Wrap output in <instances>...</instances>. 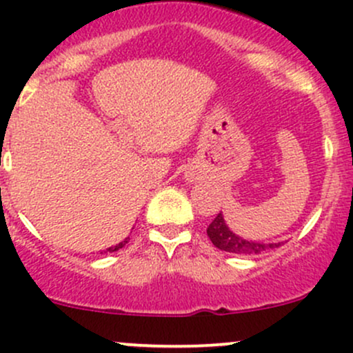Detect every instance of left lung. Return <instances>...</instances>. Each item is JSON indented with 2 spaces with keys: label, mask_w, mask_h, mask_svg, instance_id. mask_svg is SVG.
<instances>
[{
  "label": "left lung",
  "mask_w": 353,
  "mask_h": 353,
  "mask_svg": "<svg viewBox=\"0 0 353 353\" xmlns=\"http://www.w3.org/2000/svg\"><path fill=\"white\" fill-rule=\"evenodd\" d=\"M207 236L210 237L212 244H214L217 249H221V251L241 254V256L261 254L268 251V249L279 248V245L283 244V242H269V244H264V242L248 241V239L237 236L236 232H232V230L229 229L222 212L214 219V221H212L210 225L207 227Z\"/></svg>",
  "instance_id": "8db88e82"
}]
</instances>
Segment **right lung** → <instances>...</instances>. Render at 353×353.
Segmentation results:
<instances>
[{
	"instance_id": "1",
	"label": "right lung",
	"mask_w": 353,
	"mask_h": 353,
	"mask_svg": "<svg viewBox=\"0 0 353 353\" xmlns=\"http://www.w3.org/2000/svg\"><path fill=\"white\" fill-rule=\"evenodd\" d=\"M128 239H130V237H126V239H124V241H121V242H119V244L112 245V248L105 249V251H104V252H114V251H119V249H121V248H124V245H126V244H128ZM101 254H102V252H101Z\"/></svg>"
}]
</instances>
